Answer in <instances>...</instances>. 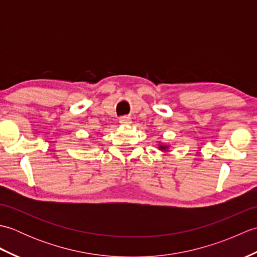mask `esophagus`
Here are the masks:
<instances>
[{"label":"esophagus","mask_w":257,"mask_h":257,"mask_svg":"<svg viewBox=\"0 0 257 257\" xmlns=\"http://www.w3.org/2000/svg\"><path fill=\"white\" fill-rule=\"evenodd\" d=\"M119 122L121 124H130L132 123V119L129 117H121L119 119Z\"/></svg>","instance_id":"obj_1"}]
</instances>
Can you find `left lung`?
Masks as SVG:
<instances>
[{"instance_id": "1", "label": "left lung", "mask_w": 257, "mask_h": 257, "mask_svg": "<svg viewBox=\"0 0 257 257\" xmlns=\"http://www.w3.org/2000/svg\"><path fill=\"white\" fill-rule=\"evenodd\" d=\"M159 148H160V150H165V149H167V146H160Z\"/></svg>"}]
</instances>
